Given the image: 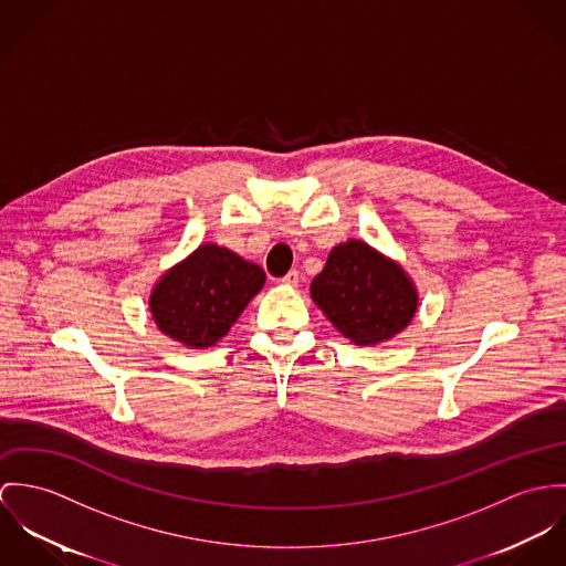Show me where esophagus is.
Returning a JSON list of instances; mask_svg holds the SVG:
<instances>
[{
  "label": "esophagus",
  "instance_id": "obj_1",
  "mask_svg": "<svg viewBox=\"0 0 566 566\" xmlns=\"http://www.w3.org/2000/svg\"><path fill=\"white\" fill-rule=\"evenodd\" d=\"M300 277H302V275H300V271H295V269H293V271H289V273L282 277V284L297 286V284H300Z\"/></svg>",
  "mask_w": 566,
  "mask_h": 566
}]
</instances>
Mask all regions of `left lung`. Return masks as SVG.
<instances>
[{"mask_svg": "<svg viewBox=\"0 0 566 566\" xmlns=\"http://www.w3.org/2000/svg\"><path fill=\"white\" fill-rule=\"evenodd\" d=\"M314 304L352 343L374 347L406 329L419 295L406 271L365 241L336 245L311 284Z\"/></svg>", "mask_w": 566, "mask_h": 566, "instance_id": "obj_1", "label": "left lung"}]
</instances>
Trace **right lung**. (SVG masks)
<instances>
[{"label": "right lung", "instance_id": "right-lung-1", "mask_svg": "<svg viewBox=\"0 0 566 566\" xmlns=\"http://www.w3.org/2000/svg\"><path fill=\"white\" fill-rule=\"evenodd\" d=\"M262 284L264 271L258 264L206 243L158 280L149 311L163 334L206 349L228 334Z\"/></svg>", "mask_w": 566, "mask_h": 566}]
</instances>
